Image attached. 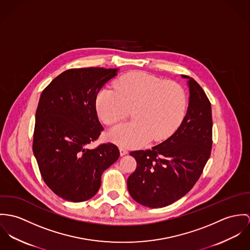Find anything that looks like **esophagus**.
<instances>
[{"label": "esophagus", "instance_id": "1", "mask_svg": "<svg viewBox=\"0 0 250 250\" xmlns=\"http://www.w3.org/2000/svg\"><path fill=\"white\" fill-rule=\"evenodd\" d=\"M120 153H121V155H125L128 153V150H127V148H125L124 146H120Z\"/></svg>", "mask_w": 250, "mask_h": 250}]
</instances>
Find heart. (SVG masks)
Wrapping results in <instances>:
<instances>
[{"instance_id":"b5f03b06","label":"heart","mask_w":250,"mask_h":250,"mask_svg":"<svg viewBox=\"0 0 250 250\" xmlns=\"http://www.w3.org/2000/svg\"><path fill=\"white\" fill-rule=\"evenodd\" d=\"M115 90L101 89L96 96V110L107 125H116L132 109V122L117 125L109 133L114 143L138 146L149 139L167 138L181 122L186 107L183 87L145 72H132L115 81Z\"/></svg>"}]
</instances>
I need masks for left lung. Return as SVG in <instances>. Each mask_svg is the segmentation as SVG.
Returning <instances> with one entry per match:
<instances>
[{
    "label": "left lung",
    "mask_w": 250,
    "mask_h": 250,
    "mask_svg": "<svg viewBox=\"0 0 250 250\" xmlns=\"http://www.w3.org/2000/svg\"><path fill=\"white\" fill-rule=\"evenodd\" d=\"M189 79L190 103L177 130L150 149L129 154L137 162L127 178L132 198L144 206L162 208L187 194L199 179L212 149V108L201 86Z\"/></svg>",
    "instance_id": "1"
}]
</instances>
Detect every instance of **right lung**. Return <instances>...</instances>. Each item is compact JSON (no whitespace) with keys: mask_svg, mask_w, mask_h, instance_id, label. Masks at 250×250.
<instances>
[{"mask_svg":"<svg viewBox=\"0 0 250 250\" xmlns=\"http://www.w3.org/2000/svg\"><path fill=\"white\" fill-rule=\"evenodd\" d=\"M118 69H69L42 92L35 114L32 150L47 186L61 198L82 202L93 197L102 174L120 156L112 143L87 147L104 127L96 96Z\"/></svg>","mask_w":250,"mask_h":250,"instance_id":"1","label":"right lung"}]
</instances>
